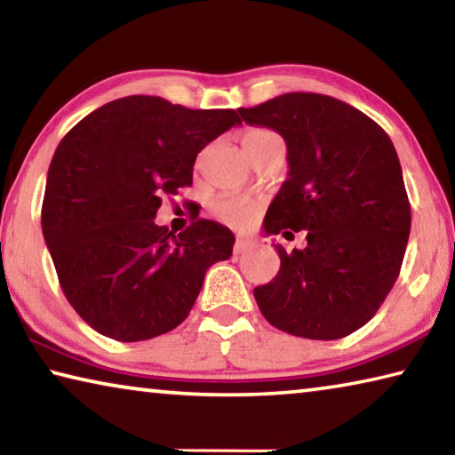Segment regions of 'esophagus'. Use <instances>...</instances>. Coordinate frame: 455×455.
Here are the masks:
<instances>
[{
    "mask_svg": "<svg viewBox=\"0 0 455 455\" xmlns=\"http://www.w3.org/2000/svg\"><path fill=\"white\" fill-rule=\"evenodd\" d=\"M252 246H255V241H252V238H246V236H236V241H235L233 251L236 252V255H241V252H246V251H249V249H252Z\"/></svg>",
    "mask_w": 455,
    "mask_h": 455,
    "instance_id": "obj_1",
    "label": "esophagus"
}]
</instances>
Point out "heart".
<instances>
[{
    "instance_id": "heart-1",
    "label": "heart",
    "mask_w": 455,
    "mask_h": 455,
    "mask_svg": "<svg viewBox=\"0 0 455 455\" xmlns=\"http://www.w3.org/2000/svg\"><path fill=\"white\" fill-rule=\"evenodd\" d=\"M275 136L276 134L267 128H249L243 134V146L263 142V140H267V138H275ZM212 211L219 219L230 222V225L243 227V225H246V222H251L252 217H255L257 203L255 200L243 198V196H220L212 203Z\"/></svg>"
}]
</instances>
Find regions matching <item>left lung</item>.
<instances>
[{"instance_id":"obj_1","label":"left lung","mask_w":455,"mask_h":455,"mask_svg":"<svg viewBox=\"0 0 455 455\" xmlns=\"http://www.w3.org/2000/svg\"><path fill=\"white\" fill-rule=\"evenodd\" d=\"M238 112L287 144L289 174L267 211L265 235L307 230L301 251L275 244L281 268L255 289L259 309L284 333L347 337L395 284L410 238L394 142L357 108L323 94L291 92Z\"/></svg>"}]
</instances>
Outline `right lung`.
<instances>
[{
    "mask_svg": "<svg viewBox=\"0 0 455 455\" xmlns=\"http://www.w3.org/2000/svg\"><path fill=\"white\" fill-rule=\"evenodd\" d=\"M235 110H190L126 96L80 120L53 152L42 230L61 291L92 329L132 343L188 317L209 268L233 255L235 235L198 219L174 235L154 225L163 196L192 184L196 154Z\"/></svg>",
    "mask_w": 455,
    "mask_h": 455,
    "instance_id": "1",
    "label": "right lung"
}]
</instances>
